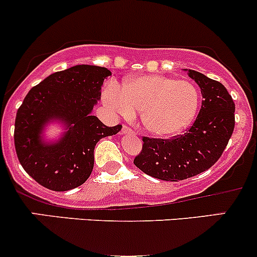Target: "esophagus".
<instances>
[{
	"mask_svg": "<svg viewBox=\"0 0 257 257\" xmlns=\"http://www.w3.org/2000/svg\"><path fill=\"white\" fill-rule=\"evenodd\" d=\"M121 133L123 134H136L131 128H129V126H126V125H123V128H121Z\"/></svg>",
	"mask_w": 257,
	"mask_h": 257,
	"instance_id": "obj_1",
	"label": "esophagus"
}]
</instances>
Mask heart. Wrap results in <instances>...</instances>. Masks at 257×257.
Segmentation results:
<instances>
[{
  "label": "heart",
  "mask_w": 257,
  "mask_h": 257,
  "mask_svg": "<svg viewBox=\"0 0 257 257\" xmlns=\"http://www.w3.org/2000/svg\"><path fill=\"white\" fill-rule=\"evenodd\" d=\"M102 99L119 115L132 116L139 112L145 132L158 138H170L193 123L201 95L190 80L147 74L126 78L121 85L108 83Z\"/></svg>",
  "instance_id": "obj_1"
}]
</instances>
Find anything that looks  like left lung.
Returning <instances> with one entry per match:
<instances>
[{"mask_svg":"<svg viewBox=\"0 0 257 257\" xmlns=\"http://www.w3.org/2000/svg\"><path fill=\"white\" fill-rule=\"evenodd\" d=\"M201 89L204 100L193 125L172 139L143 137L142 152L134 159L137 168L153 178L184 180L211 168L221 157L235 126V103L217 80L188 71Z\"/></svg>","mask_w":257,"mask_h":257,"instance_id":"8db88e82","label":"left lung"}]
</instances>
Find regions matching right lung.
Listing matches in <instances>:
<instances>
[{"label": "right lung", "mask_w": 257, "mask_h": 257, "mask_svg": "<svg viewBox=\"0 0 257 257\" xmlns=\"http://www.w3.org/2000/svg\"><path fill=\"white\" fill-rule=\"evenodd\" d=\"M110 74L104 67L78 64L51 74L26 95L15 120V147L22 168L38 184L67 191L89 178L95 144L121 129L120 124L107 126L92 115ZM53 120L66 132L48 144L43 141V129Z\"/></svg>", "instance_id": "add662e5"}]
</instances>
